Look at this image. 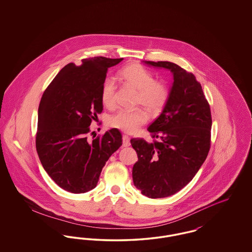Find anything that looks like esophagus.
Segmentation results:
<instances>
[{
	"mask_svg": "<svg viewBox=\"0 0 252 252\" xmlns=\"http://www.w3.org/2000/svg\"><path fill=\"white\" fill-rule=\"evenodd\" d=\"M129 145H130V139H129V137L126 136V135H124L123 136V146L127 147Z\"/></svg>",
	"mask_w": 252,
	"mask_h": 252,
	"instance_id": "esophagus-1",
	"label": "esophagus"
}]
</instances>
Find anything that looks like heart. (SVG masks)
I'll use <instances>...</instances> for the list:
<instances>
[{
  "mask_svg": "<svg viewBox=\"0 0 252 252\" xmlns=\"http://www.w3.org/2000/svg\"><path fill=\"white\" fill-rule=\"evenodd\" d=\"M121 81L139 93L138 105L152 114L159 113L167 104L169 89L162 82H157L154 75L138 63H131L121 70ZM116 84L112 78H106L101 87V100L104 106L112 108L116 101ZM148 116L144 110H120L112 115L108 125L126 133H136L146 124Z\"/></svg>",
  "mask_w": 252,
  "mask_h": 252,
  "instance_id": "b5f03b06",
  "label": "heart"
}]
</instances>
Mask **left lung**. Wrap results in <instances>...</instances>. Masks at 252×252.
I'll use <instances>...</instances> for the list:
<instances>
[{"label": "left lung", "instance_id": "1", "mask_svg": "<svg viewBox=\"0 0 252 252\" xmlns=\"http://www.w3.org/2000/svg\"><path fill=\"white\" fill-rule=\"evenodd\" d=\"M144 63L167 69L174 79L166 106L147 128L158 141L130 140L138 155L132 169L134 185L149 198H161L185 187L203 164L211 147L212 115L192 72L169 61Z\"/></svg>", "mask_w": 252, "mask_h": 252}]
</instances>
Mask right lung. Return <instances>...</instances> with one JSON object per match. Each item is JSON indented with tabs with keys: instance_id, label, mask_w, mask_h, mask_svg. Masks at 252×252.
<instances>
[{
	"instance_id": "obj_1",
	"label": "right lung",
	"mask_w": 252,
	"mask_h": 252,
	"mask_svg": "<svg viewBox=\"0 0 252 252\" xmlns=\"http://www.w3.org/2000/svg\"><path fill=\"white\" fill-rule=\"evenodd\" d=\"M123 59L95 57L69 63L60 70L41 97L36 148L50 178L60 188L83 193L95 188L109 157L122 145L111 128L89 142L90 126L103 110L101 87L109 67Z\"/></svg>"
}]
</instances>
